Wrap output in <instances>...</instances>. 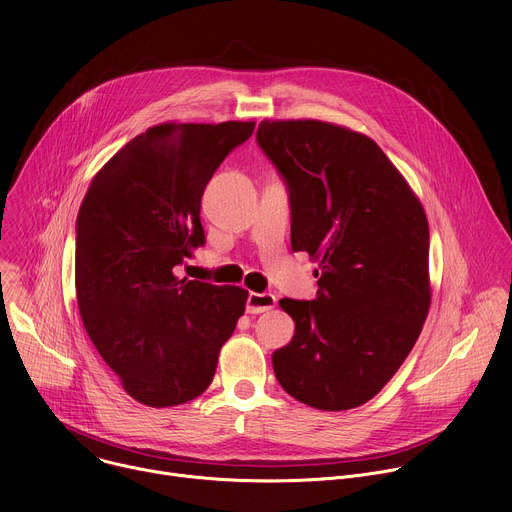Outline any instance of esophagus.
Masks as SVG:
<instances>
[{"instance_id": "34e87169", "label": "esophagus", "mask_w": 512, "mask_h": 512, "mask_svg": "<svg viewBox=\"0 0 512 512\" xmlns=\"http://www.w3.org/2000/svg\"><path fill=\"white\" fill-rule=\"evenodd\" d=\"M275 304H277V298L273 294H255V291H251L247 298V312L263 314V312L275 308Z\"/></svg>"}]
</instances>
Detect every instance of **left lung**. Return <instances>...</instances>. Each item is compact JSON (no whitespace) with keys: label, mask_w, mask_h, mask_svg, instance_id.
I'll list each match as a JSON object with an SVG mask.
<instances>
[{"label":"left lung","mask_w":512,"mask_h":512,"mask_svg":"<svg viewBox=\"0 0 512 512\" xmlns=\"http://www.w3.org/2000/svg\"><path fill=\"white\" fill-rule=\"evenodd\" d=\"M257 143L289 188L291 249L318 261L312 302L273 352L279 385L322 411L371 401L417 342L431 304L425 210L379 145L318 119L261 121Z\"/></svg>","instance_id":"1"}]
</instances>
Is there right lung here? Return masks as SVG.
Here are the masks:
<instances>
[{
    "label": "right lung",
    "mask_w": 512,
    "mask_h": 512,
    "mask_svg": "<svg viewBox=\"0 0 512 512\" xmlns=\"http://www.w3.org/2000/svg\"><path fill=\"white\" fill-rule=\"evenodd\" d=\"M255 121L160 123L95 174L77 218L75 287L85 330L125 393L174 407L212 383L249 291L178 277L204 245L200 198Z\"/></svg>",
    "instance_id": "right-lung-1"
}]
</instances>
